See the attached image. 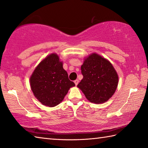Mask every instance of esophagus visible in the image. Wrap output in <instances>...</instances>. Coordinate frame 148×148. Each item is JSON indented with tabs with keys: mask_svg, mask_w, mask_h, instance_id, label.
Masks as SVG:
<instances>
[{
	"mask_svg": "<svg viewBox=\"0 0 148 148\" xmlns=\"http://www.w3.org/2000/svg\"><path fill=\"white\" fill-rule=\"evenodd\" d=\"M78 83H79V80L78 79H76L74 81V83H75V85H77V84H78Z\"/></svg>",
	"mask_w": 148,
	"mask_h": 148,
	"instance_id": "esophagus-1",
	"label": "esophagus"
}]
</instances>
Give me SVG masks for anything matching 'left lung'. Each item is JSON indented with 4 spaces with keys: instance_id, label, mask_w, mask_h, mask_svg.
<instances>
[{
    "instance_id": "1",
    "label": "left lung",
    "mask_w": 148,
    "mask_h": 148,
    "mask_svg": "<svg viewBox=\"0 0 148 148\" xmlns=\"http://www.w3.org/2000/svg\"><path fill=\"white\" fill-rule=\"evenodd\" d=\"M83 78L77 87L94 103L108 101L119 84V75L111 63L96 53L84 58L81 66Z\"/></svg>"
}]
</instances>
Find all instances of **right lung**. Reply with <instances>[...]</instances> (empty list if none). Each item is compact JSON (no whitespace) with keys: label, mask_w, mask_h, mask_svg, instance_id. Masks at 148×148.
<instances>
[{"label":"right lung","mask_w":148,"mask_h":148,"mask_svg":"<svg viewBox=\"0 0 148 148\" xmlns=\"http://www.w3.org/2000/svg\"><path fill=\"white\" fill-rule=\"evenodd\" d=\"M29 85L37 100L50 107L60 104L75 86L56 53L48 55L38 64L29 77Z\"/></svg>","instance_id":"add662e5"}]
</instances>
